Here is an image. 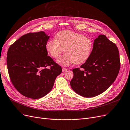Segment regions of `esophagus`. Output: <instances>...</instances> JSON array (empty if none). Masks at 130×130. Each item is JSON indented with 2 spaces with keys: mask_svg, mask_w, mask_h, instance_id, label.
Returning <instances> with one entry per match:
<instances>
[{
  "mask_svg": "<svg viewBox=\"0 0 130 130\" xmlns=\"http://www.w3.org/2000/svg\"><path fill=\"white\" fill-rule=\"evenodd\" d=\"M68 70V69H66V68H65V67H63L62 68V72H66V71H67Z\"/></svg>",
  "mask_w": 130,
  "mask_h": 130,
  "instance_id": "esophagus-1",
  "label": "esophagus"
}]
</instances>
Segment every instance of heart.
<instances>
[{
	"label": "heart",
	"instance_id": "b5f03b06",
	"mask_svg": "<svg viewBox=\"0 0 130 130\" xmlns=\"http://www.w3.org/2000/svg\"><path fill=\"white\" fill-rule=\"evenodd\" d=\"M93 47V42L90 37L67 30L58 32L55 39H49L46 44L47 51L54 58H58L64 49L65 54L57 60L64 66L85 63L89 58Z\"/></svg>",
	"mask_w": 130,
	"mask_h": 130
}]
</instances>
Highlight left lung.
Masks as SVG:
<instances>
[{
    "mask_svg": "<svg viewBox=\"0 0 130 130\" xmlns=\"http://www.w3.org/2000/svg\"><path fill=\"white\" fill-rule=\"evenodd\" d=\"M118 47L105 35L94 40L91 55L80 68L73 70L72 89L85 98L96 96L106 91L117 78L120 69Z\"/></svg>",
    "mask_w": 130,
    "mask_h": 130,
    "instance_id": "left-lung-1",
    "label": "left lung"
}]
</instances>
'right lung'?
Returning <instances> with one entry per match:
<instances>
[{
  "instance_id": "add662e5",
  "label": "right lung",
  "mask_w": 130,
  "mask_h": 130,
  "mask_svg": "<svg viewBox=\"0 0 130 130\" xmlns=\"http://www.w3.org/2000/svg\"><path fill=\"white\" fill-rule=\"evenodd\" d=\"M50 36L43 31L29 32L10 45L7 65L13 86L24 96L37 99L52 89L60 66L47 56L46 44Z\"/></svg>"
}]
</instances>
